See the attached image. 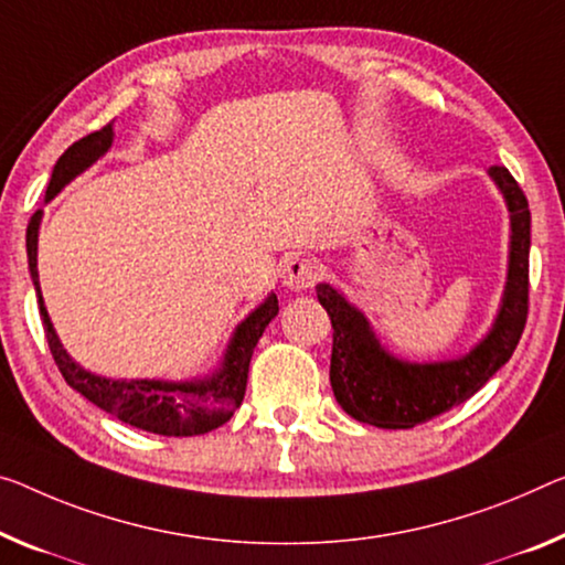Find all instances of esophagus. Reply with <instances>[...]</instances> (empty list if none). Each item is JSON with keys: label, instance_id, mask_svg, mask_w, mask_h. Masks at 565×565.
Returning a JSON list of instances; mask_svg holds the SVG:
<instances>
[{"label": "esophagus", "instance_id": "esophagus-1", "mask_svg": "<svg viewBox=\"0 0 565 565\" xmlns=\"http://www.w3.org/2000/svg\"><path fill=\"white\" fill-rule=\"evenodd\" d=\"M320 265L316 257L295 255L282 267V285L290 290H308L318 282Z\"/></svg>", "mask_w": 565, "mask_h": 565}]
</instances>
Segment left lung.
Returning <instances> with one entry per match:
<instances>
[{
  "instance_id": "8db88e82",
  "label": "left lung",
  "mask_w": 565,
  "mask_h": 565,
  "mask_svg": "<svg viewBox=\"0 0 565 565\" xmlns=\"http://www.w3.org/2000/svg\"><path fill=\"white\" fill-rule=\"evenodd\" d=\"M490 177L505 194L510 210V270L505 298L490 335L459 361L404 363L388 355L373 338L366 318L331 285H318V300L331 316L333 353L331 386L335 402L355 422L379 429H412L452 406L465 404L498 373L518 349L527 320V255L531 210L505 167H490Z\"/></svg>"
}]
</instances>
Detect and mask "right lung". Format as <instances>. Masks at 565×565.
<instances>
[{"label":"right lung","instance_id":"add662e5","mask_svg":"<svg viewBox=\"0 0 565 565\" xmlns=\"http://www.w3.org/2000/svg\"><path fill=\"white\" fill-rule=\"evenodd\" d=\"M113 141V126H103L98 131L83 136L75 141L71 149L60 156L55 169H52V179L47 186V199L55 196L67 181L75 179L83 169H88L98 156L110 149ZM38 210L30 216L28 224V259H30V275L38 290V306L42 316V326H45V338L50 345L52 359H55L63 379L71 384L75 392H81L88 402L100 406L103 412L118 416L120 422L131 424V427L163 434V437H196V434H206L224 422L232 419V414L239 409L242 398H245L247 388V373H249V359L259 341V335L267 328V323L277 316V298L270 295L263 306H259L245 323L234 333L227 359H224L222 371L212 376L210 381H194V384H163V381H113L100 379L93 373L83 371L77 363L63 351L55 331H52L50 316L45 306H42L40 295V280H38V230H40Z\"/></svg>","mask_w":565,"mask_h":565}]
</instances>
